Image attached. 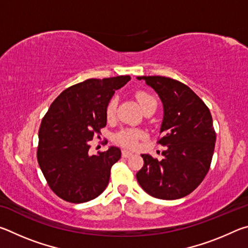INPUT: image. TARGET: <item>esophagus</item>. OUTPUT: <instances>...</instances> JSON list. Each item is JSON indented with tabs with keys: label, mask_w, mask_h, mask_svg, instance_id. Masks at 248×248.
I'll return each mask as SVG.
<instances>
[{
	"label": "esophagus",
	"mask_w": 248,
	"mask_h": 248,
	"mask_svg": "<svg viewBox=\"0 0 248 248\" xmlns=\"http://www.w3.org/2000/svg\"><path fill=\"white\" fill-rule=\"evenodd\" d=\"M121 154H123L124 157H129V156H131V155H132L131 152H129V151H125V150H123Z\"/></svg>",
	"instance_id": "esophagus-1"
}]
</instances>
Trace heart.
Segmentation results:
<instances>
[{
    "mask_svg": "<svg viewBox=\"0 0 248 248\" xmlns=\"http://www.w3.org/2000/svg\"><path fill=\"white\" fill-rule=\"evenodd\" d=\"M134 96H136L137 100L139 102L140 106L143 110H145V109H148L151 106H153V105H156V100H155V98L152 95L146 93V92L139 91L137 92ZM117 105H118V100H117L116 97H112L108 102L106 106V117L108 119H111L115 117ZM143 137L144 133L143 131H141V130L127 128L123 129L118 133H116L114 139L116 141V143L120 144L121 146H124V148L127 149H134Z\"/></svg>",
    "mask_w": 248,
    "mask_h": 248,
    "instance_id": "1",
    "label": "heart"
}]
</instances>
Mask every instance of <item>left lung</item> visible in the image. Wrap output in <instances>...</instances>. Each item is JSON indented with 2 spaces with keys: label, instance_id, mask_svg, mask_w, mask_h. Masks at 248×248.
<instances>
[{
  "label": "left lung",
  "instance_id": "obj_1",
  "mask_svg": "<svg viewBox=\"0 0 248 248\" xmlns=\"http://www.w3.org/2000/svg\"><path fill=\"white\" fill-rule=\"evenodd\" d=\"M156 92L164 116L158 144L166 146L158 161L142 154L138 183L154 198L175 200L189 195L209 171L216 145L212 116L198 95L184 83L165 77H138Z\"/></svg>",
  "mask_w": 248,
  "mask_h": 248
}]
</instances>
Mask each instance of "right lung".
I'll list each match as a JSON object with an SVG mask.
<instances>
[{
  "label": "right lung",
  "instance_id": "1",
  "mask_svg": "<svg viewBox=\"0 0 248 248\" xmlns=\"http://www.w3.org/2000/svg\"><path fill=\"white\" fill-rule=\"evenodd\" d=\"M130 78H89L64 90L50 105L39 128L37 158L49 187L61 199L82 203L106 189L121 151L110 146L90 155L89 142L106 125V106L115 91Z\"/></svg>",
  "mask_w": 248,
  "mask_h": 248
}]
</instances>
